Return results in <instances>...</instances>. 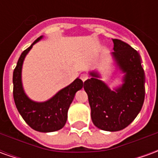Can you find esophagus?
Masks as SVG:
<instances>
[{
  "label": "esophagus",
  "instance_id": "1",
  "mask_svg": "<svg viewBox=\"0 0 158 158\" xmlns=\"http://www.w3.org/2000/svg\"><path fill=\"white\" fill-rule=\"evenodd\" d=\"M80 79H81V80H82V81H84V82H85L86 79H88V74H87V73H81V74H80Z\"/></svg>",
  "mask_w": 158,
  "mask_h": 158
}]
</instances>
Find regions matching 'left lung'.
<instances>
[{
  "mask_svg": "<svg viewBox=\"0 0 158 158\" xmlns=\"http://www.w3.org/2000/svg\"><path fill=\"white\" fill-rule=\"evenodd\" d=\"M113 55L125 73L123 85L113 91L90 73L84 83L88 95L93 123L106 131H118L129 125L139 114L145 100V73L139 53L121 40L113 39Z\"/></svg>",
  "mask_w": 158,
  "mask_h": 158,
  "instance_id": "8db88e82",
  "label": "left lung"
}]
</instances>
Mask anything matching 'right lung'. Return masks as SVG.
<instances>
[{
    "label": "right lung",
    "instance_id": "obj_1",
    "mask_svg": "<svg viewBox=\"0 0 158 158\" xmlns=\"http://www.w3.org/2000/svg\"><path fill=\"white\" fill-rule=\"evenodd\" d=\"M40 37L22 52L13 71V98L17 109L29 127L39 132H54L65 125L68 119V111L75 93L82 89L83 81L76 79L73 82L61 89L56 95L45 102H35L28 98L23 89L21 70L23 60L34 44Z\"/></svg>",
    "mask_w": 158,
    "mask_h": 158
}]
</instances>
